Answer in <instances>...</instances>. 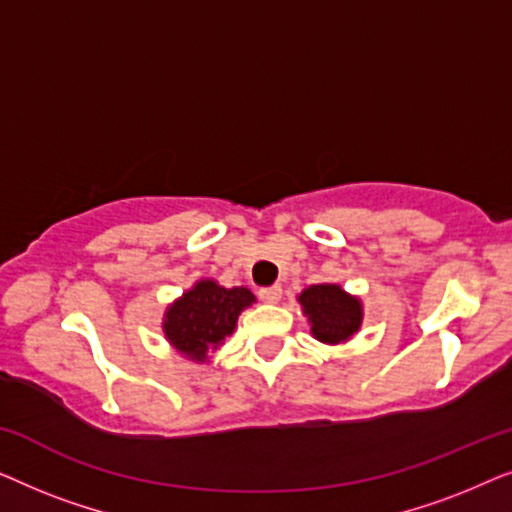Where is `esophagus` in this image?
<instances>
[{
	"mask_svg": "<svg viewBox=\"0 0 512 512\" xmlns=\"http://www.w3.org/2000/svg\"><path fill=\"white\" fill-rule=\"evenodd\" d=\"M258 298L265 300V303H277V300L282 298V286H279V284L265 286V289L258 291Z\"/></svg>",
	"mask_w": 512,
	"mask_h": 512,
	"instance_id": "1",
	"label": "esophagus"
}]
</instances>
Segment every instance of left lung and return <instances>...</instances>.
I'll return each mask as SVG.
<instances>
[{"label": "left lung", "instance_id": "obj_1", "mask_svg": "<svg viewBox=\"0 0 512 512\" xmlns=\"http://www.w3.org/2000/svg\"><path fill=\"white\" fill-rule=\"evenodd\" d=\"M300 305L310 317L314 338L321 342H342L359 331L361 303L347 296L335 284H314L300 293Z\"/></svg>", "mask_w": 512, "mask_h": 512}]
</instances>
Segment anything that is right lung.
<instances>
[{
  "label": "right lung",
  "mask_w": 512,
  "mask_h": 512,
  "mask_svg": "<svg viewBox=\"0 0 512 512\" xmlns=\"http://www.w3.org/2000/svg\"><path fill=\"white\" fill-rule=\"evenodd\" d=\"M249 289H223L214 282H200L170 307L165 335L188 359L205 361L209 349L223 345L233 333L244 307L254 303Z\"/></svg>",
  "instance_id": "1"
}]
</instances>
